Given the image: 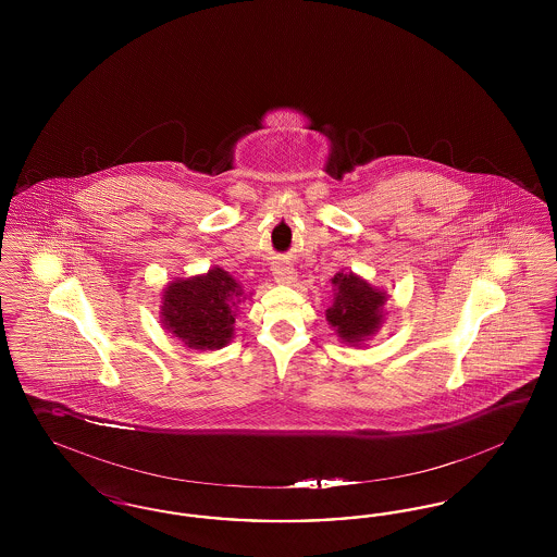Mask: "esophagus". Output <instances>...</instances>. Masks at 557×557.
Listing matches in <instances>:
<instances>
[{"label": "esophagus", "instance_id": "34e87169", "mask_svg": "<svg viewBox=\"0 0 557 557\" xmlns=\"http://www.w3.org/2000/svg\"><path fill=\"white\" fill-rule=\"evenodd\" d=\"M273 275H275V282L280 284H292L296 280V271L288 265L273 267Z\"/></svg>", "mask_w": 557, "mask_h": 557}]
</instances>
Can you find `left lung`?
<instances>
[{
  "mask_svg": "<svg viewBox=\"0 0 557 557\" xmlns=\"http://www.w3.org/2000/svg\"><path fill=\"white\" fill-rule=\"evenodd\" d=\"M332 284L338 286V294L325 318L345 343H361L377 330L386 296L352 273H338Z\"/></svg>",
  "mask_w": 557,
  "mask_h": 557,
  "instance_id": "left-lung-1",
  "label": "left lung"
}]
</instances>
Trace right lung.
<instances>
[{
	"label": "right lung",
	"instance_id": "obj_1",
	"mask_svg": "<svg viewBox=\"0 0 557 557\" xmlns=\"http://www.w3.org/2000/svg\"><path fill=\"white\" fill-rule=\"evenodd\" d=\"M236 280L214 267L207 275L173 282L162 296V321L189 348H221L234 334Z\"/></svg>",
	"mask_w": 557,
	"mask_h": 557
}]
</instances>
